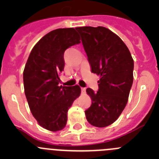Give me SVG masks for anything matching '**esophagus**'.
I'll list each match as a JSON object with an SVG mask.
<instances>
[{"instance_id": "obj_1", "label": "esophagus", "mask_w": 159, "mask_h": 159, "mask_svg": "<svg viewBox=\"0 0 159 159\" xmlns=\"http://www.w3.org/2000/svg\"><path fill=\"white\" fill-rule=\"evenodd\" d=\"M85 91H86L85 88H81V92L84 93V92H85Z\"/></svg>"}]
</instances>
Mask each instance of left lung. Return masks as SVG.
Segmentation results:
<instances>
[{"instance_id":"8db88e82","label":"left lung","mask_w":159,"mask_h":159,"mask_svg":"<svg viewBox=\"0 0 159 159\" xmlns=\"http://www.w3.org/2000/svg\"><path fill=\"white\" fill-rule=\"evenodd\" d=\"M80 33L91 72L100 76L98 91L87 89L91 105L85 111L93 126L104 128L115 122L129 99L133 83L134 61L117 34L104 27L76 28Z\"/></svg>"}]
</instances>
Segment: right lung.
<instances>
[{"mask_svg":"<svg viewBox=\"0 0 159 159\" xmlns=\"http://www.w3.org/2000/svg\"><path fill=\"white\" fill-rule=\"evenodd\" d=\"M80 40L75 28L52 30L35 44L25 65L24 87L30 110L38 124L49 131L65 127L68 111L81 94L78 85L58 86L64 53Z\"/></svg>","mask_w":159,"mask_h":159,"instance_id":"obj_1","label":"right lung"}]
</instances>
